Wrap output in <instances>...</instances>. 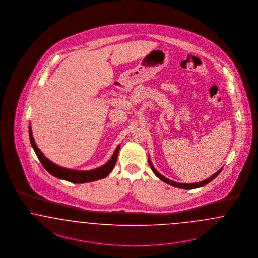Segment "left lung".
<instances>
[{
  "mask_svg": "<svg viewBox=\"0 0 258 258\" xmlns=\"http://www.w3.org/2000/svg\"><path fill=\"white\" fill-rule=\"evenodd\" d=\"M148 161H149V164L151 166V169L153 170V172L155 173V175H156L159 179H161L162 181H164L167 184H170V185L177 187V188H181V189H195V188H200V187L206 185L207 183H209L210 181H212V180L216 177L217 175L221 173V171L223 170V167H222L219 171H217L214 175H211L210 177L206 178V179L203 180V181H200V182H195V183H180V182H176V181H174V180H171V179L165 177L164 175H161L160 173H158V172L156 171V169L154 167V165H153L150 156H149V158H148Z\"/></svg>",
  "mask_w": 258,
  "mask_h": 258,
  "instance_id": "1",
  "label": "left lung"
}]
</instances>
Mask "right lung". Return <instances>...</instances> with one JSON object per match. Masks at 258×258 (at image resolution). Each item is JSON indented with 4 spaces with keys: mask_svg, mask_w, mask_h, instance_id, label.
Returning <instances> with one entry per match:
<instances>
[{
    "mask_svg": "<svg viewBox=\"0 0 258 258\" xmlns=\"http://www.w3.org/2000/svg\"><path fill=\"white\" fill-rule=\"evenodd\" d=\"M29 134H30V140H31V146H32L35 154L37 155L38 159L40 160L43 167L53 176H55V177H57L59 179L67 180V181L72 182V183L91 182V181H95V180H98V179L104 178L105 176L109 175L111 173V171L113 170L114 166L116 164L117 157H118V154H119V150H120V146H121V145L117 146V148L115 149L111 158L105 164H103L101 167H98L96 169H92V170L81 171V170L68 169V168H64V167H61V166L54 164L49 158H47L44 155V154L39 150V148L37 147V145H36L35 141H34V138L32 136L31 124H30V127H29Z\"/></svg>",
    "mask_w": 258,
    "mask_h": 258,
    "instance_id": "1",
    "label": "right lung"
}]
</instances>
